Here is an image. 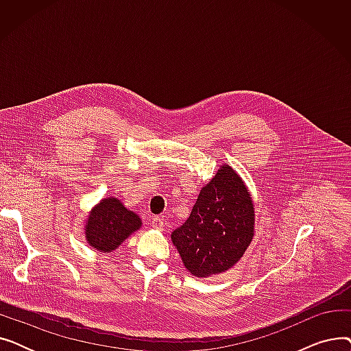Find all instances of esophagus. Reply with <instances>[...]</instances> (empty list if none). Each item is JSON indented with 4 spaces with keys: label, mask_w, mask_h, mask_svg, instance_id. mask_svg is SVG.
I'll return each instance as SVG.
<instances>
[{
    "label": "esophagus",
    "mask_w": 351,
    "mask_h": 351,
    "mask_svg": "<svg viewBox=\"0 0 351 351\" xmlns=\"http://www.w3.org/2000/svg\"><path fill=\"white\" fill-rule=\"evenodd\" d=\"M163 226H165V223H163V219L160 216H154L152 217V228L154 229L163 230Z\"/></svg>",
    "instance_id": "obj_1"
}]
</instances>
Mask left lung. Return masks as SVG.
<instances>
[{"label": "left lung", "mask_w": 351, "mask_h": 351, "mask_svg": "<svg viewBox=\"0 0 351 351\" xmlns=\"http://www.w3.org/2000/svg\"><path fill=\"white\" fill-rule=\"evenodd\" d=\"M253 234L252 195L242 178L223 163L202 188L189 219L171 239L189 273L209 278L241 261Z\"/></svg>", "instance_id": "left-lung-1"}]
</instances>
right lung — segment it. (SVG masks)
<instances>
[{"instance_id": "right-lung-1", "label": "right lung", "mask_w": 351, "mask_h": 351, "mask_svg": "<svg viewBox=\"0 0 351 351\" xmlns=\"http://www.w3.org/2000/svg\"><path fill=\"white\" fill-rule=\"evenodd\" d=\"M142 225L141 217L128 210L114 196L102 199L92 208L85 222V237L90 247L98 252H112L136 232Z\"/></svg>"}]
</instances>
